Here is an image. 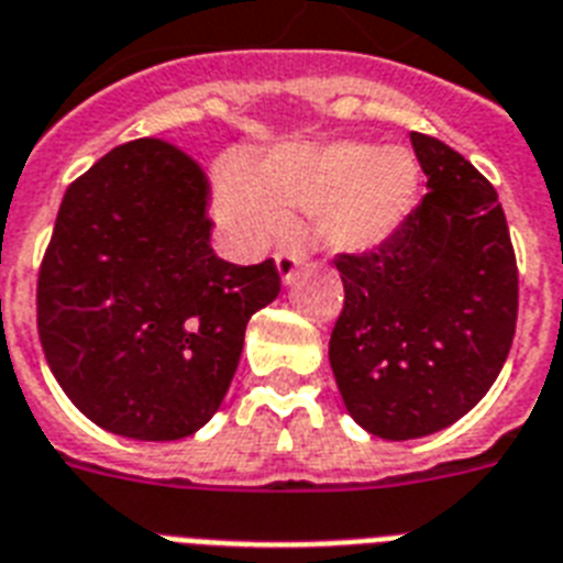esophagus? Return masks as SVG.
Returning <instances> with one entry per match:
<instances>
[{"label": "esophagus", "instance_id": "esophagus-1", "mask_svg": "<svg viewBox=\"0 0 563 563\" xmlns=\"http://www.w3.org/2000/svg\"><path fill=\"white\" fill-rule=\"evenodd\" d=\"M299 264H302V261H299V255L290 253V250H282V253L276 255L278 278H282L285 285H290V282H294V276H296V269H299Z\"/></svg>", "mask_w": 563, "mask_h": 563}]
</instances>
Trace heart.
Here are the masks:
<instances>
[{"label":"heart","instance_id":"b5f03b06","mask_svg":"<svg viewBox=\"0 0 563 563\" xmlns=\"http://www.w3.org/2000/svg\"><path fill=\"white\" fill-rule=\"evenodd\" d=\"M418 165L401 147L368 142L285 145L253 170L229 165L214 211L238 246L255 250L287 227V211H313L317 238L334 253H372L416 206Z\"/></svg>","mask_w":563,"mask_h":563}]
</instances>
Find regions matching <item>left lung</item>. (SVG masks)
I'll return each instance as SVG.
<instances>
[{"mask_svg":"<svg viewBox=\"0 0 563 563\" xmlns=\"http://www.w3.org/2000/svg\"><path fill=\"white\" fill-rule=\"evenodd\" d=\"M409 139L430 191L386 244L336 255L345 302L328 343L349 416L389 442L444 430L483 401L517 325L497 191L444 142Z\"/></svg>","mask_w":563,"mask_h":563,"instance_id":"1","label":"left lung"}]
</instances>
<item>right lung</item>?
Masks as SVG:
<instances>
[{"mask_svg": "<svg viewBox=\"0 0 563 563\" xmlns=\"http://www.w3.org/2000/svg\"><path fill=\"white\" fill-rule=\"evenodd\" d=\"M209 179L136 139L66 188L37 278L48 368L98 427L139 442L197 433L235 377L246 322L282 290L273 258L211 250Z\"/></svg>", "mask_w": 563, "mask_h": 563, "instance_id": "add662e5", "label": "right lung"}]
</instances>
